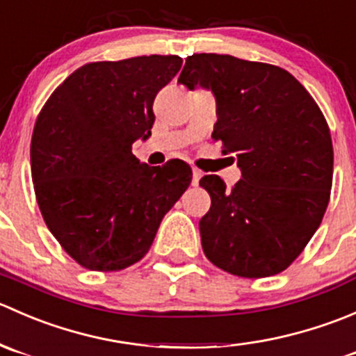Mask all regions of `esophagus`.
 <instances>
[{
  "instance_id": "34e87169",
  "label": "esophagus",
  "mask_w": 356,
  "mask_h": 356,
  "mask_svg": "<svg viewBox=\"0 0 356 356\" xmlns=\"http://www.w3.org/2000/svg\"><path fill=\"white\" fill-rule=\"evenodd\" d=\"M201 177H203V172L198 170V168H193V186H198Z\"/></svg>"
}]
</instances>
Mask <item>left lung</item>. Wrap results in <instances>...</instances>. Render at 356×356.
<instances>
[{"mask_svg":"<svg viewBox=\"0 0 356 356\" xmlns=\"http://www.w3.org/2000/svg\"><path fill=\"white\" fill-rule=\"evenodd\" d=\"M179 82L213 92L211 138L241 168L231 191L218 175L201 177L211 198L200 220L204 254L239 277L286 270L318 229L331 196L332 139L321 108L284 68L231 55L188 56Z\"/></svg>","mask_w":356,"mask_h":356,"instance_id":"8db88e82","label":"left lung"}]
</instances>
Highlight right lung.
Instances as JSON below:
<instances>
[{
  "instance_id": "add662e5",
  "label": "right lung",
  "mask_w": 356,
  "mask_h": 356,
  "mask_svg": "<svg viewBox=\"0 0 356 356\" xmlns=\"http://www.w3.org/2000/svg\"><path fill=\"white\" fill-rule=\"evenodd\" d=\"M181 65L175 55L86 63L35 120V200L56 241L84 268L113 272L141 260L191 184L182 160L149 167L132 155V143L152 136L156 92Z\"/></svg>"
}]
</instances>
